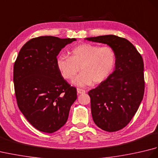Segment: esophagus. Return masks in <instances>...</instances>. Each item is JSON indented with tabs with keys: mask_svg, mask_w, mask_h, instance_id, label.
<instances>
[{
	"mask_svg": "<svg viewBox=\"0 0 158 158\" xmlns=\"http://www.w3.org/2000/svg\"><path fill=\"white\" fill-rule=\"evenodd\" d=\"M77 94H84L85 92V90H83L82 89H79V88L77 89Z\"/></svg>",
	"mask_w": 158,
	"mask_h": 158,
	"instance_id": "esophagus-1",
	"label": "esophagus"
}]
</instances>
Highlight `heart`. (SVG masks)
Masks as SVG:
<instances>
[{
  "label": "heart",
  "instance_id": "b5f03b06",
  "mask_svg": "<svg viewBox=\"0 0 158 158\" xmlns=\"http://www.w3.org/2000/svg\"><path fill=\"white\" fill-rule=\"evenodd\" d=\"M115 62L116 53L111 48L88 43L75 47L70 57L60 56L56 60L57 67L66 79H72L80 69L82 73L72 81L79 87L104 81L112 73Z\"/></svg>",
  "mask_w": 158,
  "mask_h": 158
}]
</instances>
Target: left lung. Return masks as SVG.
<instances>
[{
    "label": "left lung",
    "instance_id": "left-lung-1",
    "mask_svg": "<svg viewBox=\"0 0 158 158\" xmlns=\"http://www.w3.org/2000/svg\"><path fill=\"white\" fill-rule=\"evenodd\" d=\"M85 39L106 44L116 53L113 72L88 92L96 125L106 132H116L128 124L143 98V58L132 43L119 36L110 35Z\"/></svg>",
    "mask_w": 158,
    "mask_h": 158
}]
</instances>
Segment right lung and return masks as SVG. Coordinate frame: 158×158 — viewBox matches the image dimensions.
<instances>
[{
  "label": "right lung",
  "mask_w": 158,
  "mask_h": 158,
  "mask_svg": "<svg viewBox=\"0 0 158 158\" xmlns=\"http://www.w3.org/2000/svg\"><path fill=\"white\" fill-rule=\"evenodd\" d=\"M76 39L43 36L26 43L13 66V82L19 110L32 126L53 133L64 125L77 89L63 78L57 56Z\"/></svg>",
  "instance_id": "obj_1"
}]
</instances>
